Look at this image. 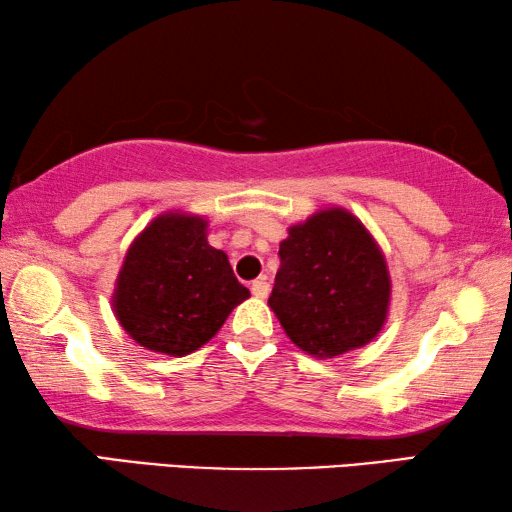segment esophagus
I'll list each match as a JSON object with an SVG mask.
<instances>
[{"label":"esophagus","mask_w":512,"mask_h":512,"mask_svg":"<svg viewBox=\"0 0 512 512\" xmlns=\"http://www.w3.org/2000/svg\"><path fill=\"white\" fill-rule=\"evenodd\" d=\"M251 295L258 297V299H265L267 295H270V283H267L265 279H256L251 281Z\"/></svg>","instance_id":"34e87169"}]
</instances>
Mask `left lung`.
<instances>
[{
    "label": "left lung",
    "mask_w": 512,
    "mask_h": 512,
    "mask_svg": "<svg viewBox=\"0 0 512 512\" xmlns=\"http://www.w3.org/2000/svg\"><path fill=\"white\" fill-rule=\"evenodd\" d=\"M279 256L267 304L301 351L335 358L379 335L390 311V272L354 213L331 206L292 224Z\"/></svg>",
    "instance_id": "obj_1"
}]
</instances>
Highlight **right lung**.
<instances>
[{
    "instance_id": "add662e5",
    "label": "right lung",
    "mask_w": 512,
    "mask_h": 512,
    "mask_svg": "<svg viewBox=\"0 0 512 512\" xmlns=\"http://www.w3.org/2000/svg\"><path fill=\"white\" fill-rule=\"evenodd\" d=\"M206 236L204 217L170 211L131 242L115 279L113 311L140 347L167 356L192 354L249 297L229 258Z\"/></svg>"
}]
</instances>
